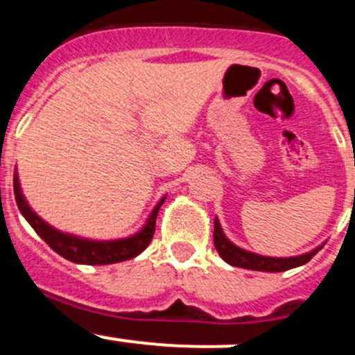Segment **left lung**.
I'll list each match as a JSON object with an SVG mask.
<instances>
[{
  "label": "left lung",
  "instance_id": "left-lung-1",
  "mask_svg": "<svg viewBox=\"0 0 355 355\" xmlns=\"http://www.w3.org/2000/svg\"><path fill=\"white\" fill-rule=\"evenodd\" d=\"M213 243H215L216 251L222 257L223 261L234 267H241V269H250V270H261V272H283V270L295 269L300 265L307 263L319 250L326 244H319L314 250L307 251V253L297 254V257H265V254L253 253L244 248H239L234 244L229 237L223 232L222 225H220L218 218H215V230H213Z\"/></svg>",
  "mask_w": 355,
  "mask_h": 355
}]
</instances>
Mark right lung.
Instances as JSON below:
<instances>
[{
	"label": "right lung",
	"mask_w": 355,
	"mask_h": 355,
	"mask_svg": "<svg viewBox=\"0 0 355 355\" xmlns=\"http://www.w3.org/2000/svg\"><path fill=\"white\" fill-rule=\"evenodd\" d=\"M13 192H15V201L20 213H22L24 218L29 222V225L36 230L37 236H40L51 250L57 251L58 254H62V257L67 258V260L74 261V263L83 265L118 263V261L130 260V258L142 253V251L149 246L150 239H153L154 230H156L157 213H159L161 205H163L164 199H166V196H163V198L157 201V205L154 206L149 218L146 220V223H144V227L139 232L132 234V236L128 237L104 241L62 232V230L55 229L53 225L44 222V220L31 208L27 199L24 198L17 171L13 173Z\"/></svg>",
	"instance_id": "obj_1"
}]
</instances>
